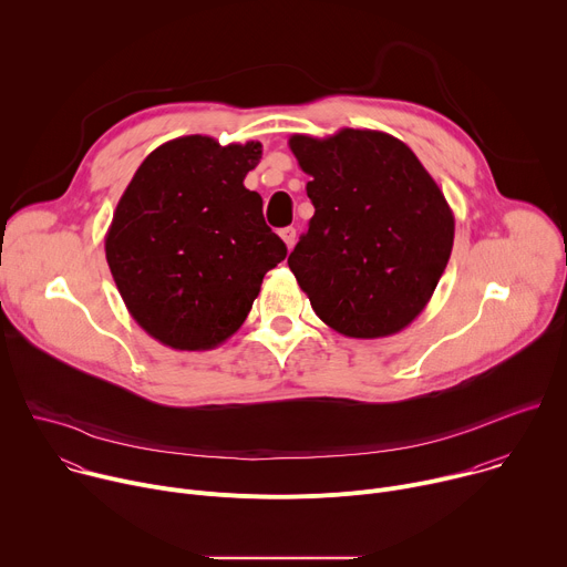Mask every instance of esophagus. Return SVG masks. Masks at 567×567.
Listing matches in <instances>:
<instances>
[{
    "label": "esophagus",
    "mask_w": 567,
    "mask_h": 567,
    "mask_svg": "<svg viewBox=\"0 0 567 567\" xmlns=\"http://www.w3.org/2000/svg\"><path fill=\"white\" fill-rule=\"evenodd\" d=\"M280 237H282V241L287 245V249L291 251L293 245H296V228H291V226L282 228V230H280Z\"/></svg>",
    "instance_id": "1"
}]
</instances>
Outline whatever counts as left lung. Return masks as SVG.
Returning a JSON list of instances; mask_svg holds the SVG:
<instances>
[{
  "label": "left lung",
  "mask_w": 567,
  "mask_h": 567,
  "mask_svg": "<svg viewBox=\"0 0 567 567\" xmlns=\"http://www.w3.org/2000/svg\"><path fill=\"white\" fill-rule=\"evenodd\" d=\"M289 147L313 217L287 265L316 316L352 339L401 332L424 311L451 258L453 210L415 152L377 130L343 127Z\"/></svg>",
  "instance_id": "8db88e82"
}]
</instances>
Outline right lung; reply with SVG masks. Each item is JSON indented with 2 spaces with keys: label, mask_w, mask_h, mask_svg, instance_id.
<instances>
[{
  "label": "right lung",
  "mask_w": 567,
  "mask_h": 567,
  "mask_svg": "<svg viewBox=\"0 0 567 567\" xmlns=\"http://www.w3.org/2000/svg\"><path fill=\"white\" fill-rule=\"evenodd\" d=\"M258 141L190 134L152 150L114 210L105 256L138 326L173 350L221 346L247 320L262 278L285 260L262 197L245 188Z\"/></svg>",
  "instance_id": "1"
}]
</instances>
